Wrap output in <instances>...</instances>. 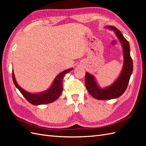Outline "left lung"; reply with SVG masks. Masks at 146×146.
I'll list each match as a JSON object with an SVG mask.
<instances>
[{
  "label": "left lung",
  "mask_w": 146,
  "mask_h": 146,
  "mask_svg": "<svg viewBox=\"0 0 146 146\" xmlns=\"http://www.w3.org/2000/svg\"><path fill=\"white\" fill-rule=\"evenodd\" d=\"M106 28L113 30L119 39L122 48L123 64L118 77L108 86L101 88L94 75L86 72L85 74V85L89 93L98 100H110L116 99L122 96L126 90L131 75L133 72V61L130 56L129 43L117 28L112 25Z\"/></svg>",
  "instance_id": "left-lung-1"
}]
</instances>
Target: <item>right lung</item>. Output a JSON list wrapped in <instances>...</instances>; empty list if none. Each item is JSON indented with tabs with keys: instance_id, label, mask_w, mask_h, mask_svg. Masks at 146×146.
<instances>
[{
	"instance_id": "right-lung-1",
	"label": "right lung",
	"mask_w": 146,
	"mask_h": 146,
	"mask_svg": "<svg viewBox=\"0 0 146 146\" xmlns=\"http://www.w3.org/2000/svg\"><path fill=\"white\" fill-rule=\"evenodd\" d=\"M72 70H73L72 68L60 72L56 76L52 85L47 90L40 92H36V93H32V92L25 91L18 85L16 80L13 70L12 77L15 86L19 90L24 98L28 100L29 102L34 105H39L52 103L59 98L63 90L62 86L63 77L66 74L68 73Z\"/></svg>"
}]
</instances>
